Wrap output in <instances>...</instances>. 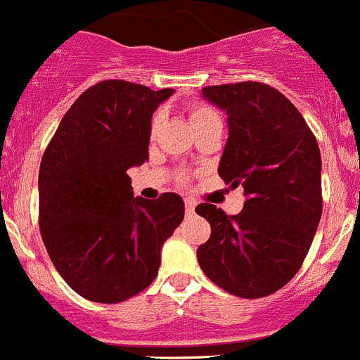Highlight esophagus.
Listing matches in <instances>:
<instances>
[{"instance_id": "esophagus-1", "label": "esophagus", "mask_w": 360, "mask_h": 360, "mask_svg": "<svg viewBox=\"0 0 360 360\" xmlns=\"http://www.w3.org/2000/svg\"><path fill=\"white\" fill-rule=\"evenodd\" d=\"M184 208H186L188 215H193V210H195V202L192 199H184Z\"/></svg>"}]
</instances>
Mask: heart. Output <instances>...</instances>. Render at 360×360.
<instances>
[{"label": "heart", "mask_w": 360, "mask_h": 360, "mask_svg": "<svg viewBox=\"0 0 360 360\" xmlns=\"http://www.w3.org/2000/svg\"><path fill=\"white\" fill-rule=\"evenodd\" d=\"M188 116H190V124H192V127H199L200 124H204V122H208V120L212 118H217V111L213 108H210V105H206V103H190V108H188ZM160 122H161V116L160 115H154V118H152L150 122V136L154 138L158 132V129H160ZM190 179V174L188 172H181L179 176H177V181L179 183H186V181Z\"/></svg>", "instance_id": "1"}]
</instances>
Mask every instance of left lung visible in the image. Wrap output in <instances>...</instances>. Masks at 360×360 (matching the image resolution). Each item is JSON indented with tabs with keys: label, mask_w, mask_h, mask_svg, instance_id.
<instances>
[{
	"label": "left lung",
	"mask_w": 360,
	"mask_h": 360,
	"mask_svg": "<svg viewBox=\"0 0 360 360\" xmlns=\"http://www.w3.org/2000/svg\"><path fill=\"white\" fill-rule=\"evenodd\" d=\"M202 95L228 115L219 176L248 199L236 215L197 206L212 226L197 260L226 292L265 297L292 280L312 245L323 212L319 147L294 103L267 84L208 86Z\"/></svg>",
	"instance_id": "obj_1"
}]
</instances>
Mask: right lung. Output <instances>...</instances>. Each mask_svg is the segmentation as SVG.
<instances>
[{
  "mask_svg": "<svg viewBox=\"0 0 360 360\" xmlns=\"http://www.w3.org/2000/svg\"><path fill=\"white\" fill-rule=\"evenodd\" d=\"M172 89L102 80L68 109L39 168V229L71 289L120 303L158 276L161 245L183 222L176 193L132 195L127 170L148 158L150 120Z\"/></svg>",
  "mask_w": 360,
  "mask_h": 360,
  "instance_id": "1",
  "label": "right lung"
}]
</instances>
